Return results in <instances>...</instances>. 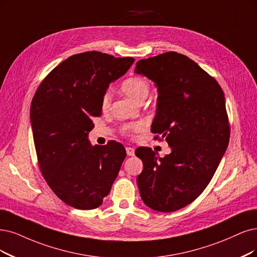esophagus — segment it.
Wrapping results in <instances>:
<instances>
[{"label": "esophagus", "mask_w": 257, "mask_h": 257, "mask_svg": "<svg viewBox=\"0 0 257 257\" xmlns=\"http://www.w3.org/2000/svg\"><path fill=\"white\" fill-rule=\"evenodd\" d=\"M126 153H127V155H128L129 157L135 156V148H132V147H126Z\"/></svg>", "instance_id": "34e87169"}]
</instances>
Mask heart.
<instances>
[{
  "label": "heart",
  "instance_id": "b5f03b06",
  "mask_svg": "<svg viewBox=\"0 0 257 257\" xmlns=\"http://www.w3.org/2000/svg\"><path fill=\"white\" fill-rule=\"evenodd\" d=\"M120 90L123 94H126L128 97L136 102H143L149 94L150 85L147 79L141 76H132L127 79L123 80L120 84ZM112 95L110 91H106L102 95L101 98V110L107 112L111 107ZM145 127L143 121H136V122H128L121 126L120 132L126 137H134L136 134H139Z\"/></svg>",
  "mask_w": 257,
  "mask_h": 257
}]
</instances>
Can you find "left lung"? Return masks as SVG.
<instances>
[{
	"instance_id": "obj_1",
	"label": "left lung",
	"mask_w": 257,
	"mask_h": 257,
	"mask_svg": "<svg viewBox=\"0 0 257 257\" xmlns=\"http://www.w3.org/2000/svg\"><path fill=\"white\" fill-rule=\"evenodd\" d=\"M136 73L158 87L155 139L165 138L164 158L148 147L136 155L144 164L138 177L142 200L158 212H175L202 194L230 139L224 94L217 80L187 56L167 52L137 62Z\"/></svg>"
}]
</instances>
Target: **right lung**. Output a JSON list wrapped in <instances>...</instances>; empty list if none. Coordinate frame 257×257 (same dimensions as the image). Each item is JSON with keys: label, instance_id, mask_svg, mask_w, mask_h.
<instances>
[{"label": "right lung", "instance_id": "obj_1", "mask_svg": "<svg viewBox=\"0 0 257 257\" xmlns=\"http://www.w3.org/2000/svg\"><path fill=\"white\" fill-rule=\"evenodd\" d=\"M134 61L96 51L73 55L46 75L34 95L31 122L38 165L55 195L72 207L101 205L126 158L125 147L115 141L91 146L88 132L92 117L101 115L109 83Z\"/></svg>", "mask_w": 257, "mask_h": 257}]
</instances>
